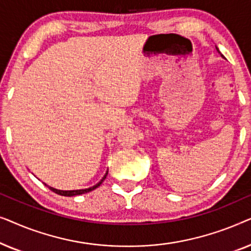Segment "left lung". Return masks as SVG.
<instances>
[{
    "label": "left lung",
    "instance_id": "1",
    "mask_svg": "<svg viewBox=\"0 0 251 251\" xmlns=\"http://www.w3.org/2000/svg\"><path fill=\"white\" fill-rule=\"evenodd\" d=\"M216 49H217V51L219 52V50H218V48H217V47H216ZM219 53H221V52H219ZM221 56H222V57H224V56H223V54H221Z\"/></svg>",
    "mask_w": 251,
    "mask_h": 251
}]
</instances>
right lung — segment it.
I'll return each mask as SVG.
<instances>
[{"label":"right lung","instance_id":"add662e5","mask_svg":"<svg viewBox=\"0 0 251 251\" xmlns=\"http://www.w3.org/2000/svg\"><path fill=\"white\" fill-rule=\"evenodd\" d=\"M107 174H108V170L106 171V174L104 175V177H102L101 179L99 180L97 184L94 185V186L89 187V188H84V190H72V191H63V190H57V188H53V187H51V186H48L47 184H46V185H47L48 187L50 188L51 191L54 192V193H57V194H59V195H64V197H74V195H81V194L88 193V192H91V191L96 190V188H97L98 186H100L102 181L105 180V178H106V176H107Z\"/></svg>","mask_w":251,"mask_h":251}]
</instances>
